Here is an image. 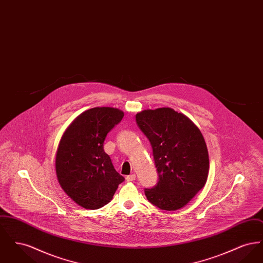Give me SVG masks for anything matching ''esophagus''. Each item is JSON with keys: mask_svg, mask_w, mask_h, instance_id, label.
I'll use <instances>...</instances> for the list:
<instances>
[{"mask_svg": "<svg viewBox=\"0 0 263 263\" xmlns=\"http://www.w3.org/2000/svg\"><path fill=\"white\" fill-rule=\"evenodd\" d=\"M135 179H136V175H130L126 177V180H127V181H133V180H135Z\"/></svg>", "mask_w": 263, "mask_h": 263, "instance_id": "esophagus-1", "label": "esophagus"}]
</instances>
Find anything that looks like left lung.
<instances>
[{"instance_id":"8db88e82","label":"left lung","mask_w":263,"mask_h":263,"mask_svg":"<svg viewBox=\"0 0 263 263\" xmlns=\"http://www.w3.org/2000/svg\"><path fill=\"white\" fill-rule=\"evenodd\" d=\"M136 122L150 141L159 174L157 184L145 188L147 199L166 211L183 207L205 185L209 173L200 130L184 114L168 107L137 113Z\"/></svg>"}]
</instances>
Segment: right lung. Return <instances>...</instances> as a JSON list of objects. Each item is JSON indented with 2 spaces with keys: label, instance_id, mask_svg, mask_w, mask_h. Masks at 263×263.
<instances>
[{
  "label": "right lung",
  "instance_id": "1",
  "mask_svg": "<svg viewBox=\"0 0 263 263\" xmlns=\"http://www.w3.org/2000/svg\"><path fill=\"white\" fill-rule=\"evenodd\" d=\"M124 113L95 107L79 115L65 131L56 154V174L63 190L80 206L99 209L112 199L125 178L103 150V143Z\"/></svg>",
  "mask_w": 263,
  "mask_h": 263
}]
</instances>
